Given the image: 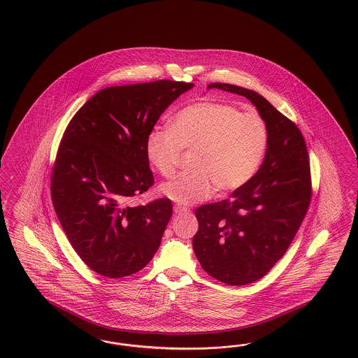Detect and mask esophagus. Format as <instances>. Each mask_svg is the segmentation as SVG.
Masks as SVG:
<instances>
[{"label":"esophagus","instance_id":"34e87169","mask_svg":"<svg viewBox=\"0 0 358 358\" xmlns=\"http://www.w3.org/2000/svg\"><path fill=\"white\" fill-rule=\"evenodd\" d=\"M173 211L176 215H182V213H187V208H185V207H181V206H178V204H176L173 207Z\"/></svg>","mask_w":358,"mask_h":358}]
</instances>
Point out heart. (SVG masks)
Wrapping results in <instances>:
<instances>
[{"label":"heart","mask_w":358,"mask_h":358,"mask_svg":"<svg viewBox=\"0 0 358 358\" xmlns=\"http://www.w3.org/2000/svg\"><path fill=\"white\" fill-rule=\"evenodd\" d=\"M268 145V130L257 113L236 106L199 101L180 110L169 129H155L147 138L145 154L163 177H171L182 151H192V171L176 176L160 192L176 203L202 202L213 195L241 189L258 172Z\"/></svg>","instance_id":"obj_1"}]
</instances>
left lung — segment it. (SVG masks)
<instances>
[{"label": "left lung", "instance_id": "obj_1", "mask_svg": "<svg viewBox=\"0 0 358 358\" xmlns=\"http://www.w3.org/2000/svg\"><path fill=\"white\" fill-rule=\"evenodd\" d=\"M217 88L250 100L268 130L263 163L229 199L195 211L193 249L203 270L229 285L259 280L289 248L311 198L308 150L300 129L258 92L228 83Z\"/></svg>", "mask_w": 358, "mask_h": 358}]
</instances>
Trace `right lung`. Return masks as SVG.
<instances>
[{
  "instance_id": "right-lung-1",
  "label": "right lung",
  "mask_w": 358,
  "mask_h": 358,
  "mask_svg": "<svg viewBox=\"0 0 358 358\" xmlns=\"http://www.w3.org/2000/svg\"><path fill=\"white\" fill-rule=\"evenodd\" d=\"M193 83L156 80L103 88L71 118L50 193L69 241L88 267L124 278L145 267L172 216L169 199L130 206L154 176L145 143L159 117Z\"/></svg>"
}]
</instances>
